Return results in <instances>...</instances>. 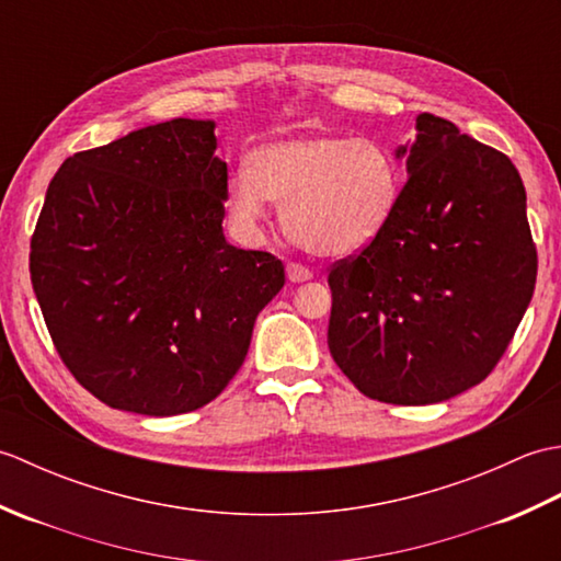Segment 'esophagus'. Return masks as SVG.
<instances>
[{"mask_svg": "<svg viewBox=\"0 0 561 561\" xmlns=\"http://www.w3.org/2000/svg\"><path fill=\"white\" fill-rule=\"evenodd\" d=\"M287 277L294 284H301V282L313 279V272L308 270V267H304V265H296V262H289V265H287Z\"/></svg>", "mask_w": 561, "mask_h": 561, "instance_id": "1", "label": "esophagus"}]
</instances>
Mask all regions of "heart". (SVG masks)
Returning <instances> with one entry per match:
<instances>
[{"instance_id":"heart-1","label":"heart","mask_w":561,"mask_h":561,"mask_svg":"<svg viewBox=\"0 0 561 561\" xmlns=\"http://www.w3.org/2000/svg\"><path fill=\"white\" fill-rule=\"evenodd\" d=\"M400 187L398 161L378 141L301 135L262 145L250 171L231 175L226 202L248 233L277 202L294 243L320 257H350L383 233Z\"/></svg>"}]
</instances>
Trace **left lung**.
Masks as SVG:
<instances>
[{
  "label": "left lung",
  "instance_id": "obj_1",
  "mask_svg": "<svg viewBox=\"0 0 561 561\" xmlns=\"http://www.w3.org/2000/svg\"><path fill=\"white\" fill-rule=\"evenodd\" d=\"M408 183L359 255L328 274L332 359L366 398L434 404L492 374L533 299L538 253L506 153L422 113Z\"/></svg>",
  "mask_w": 561,
  "mask_h": 561
}]
</instances>
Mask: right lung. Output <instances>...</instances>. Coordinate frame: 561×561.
I'll return each instance as SVG.
<instances>
[{"label":"right lung","instance_id":"add662e5","mask_svg":"<svg viewBox=\"0 0 561 561\" xmlns=\"http://www.w3.org/2000/svg\"><path fill=\"white\" fill-rule=\"evenodd\" d=\"M214 121L175 117L69 157L31 238V282L57 354L115 410L171 416L241 368L284 265L224 238Z\"/></svg>","mask_w":561,"mask_h":561}]
</instances>
